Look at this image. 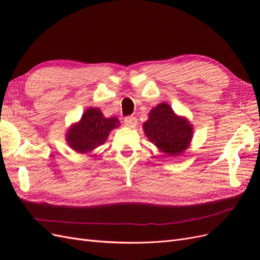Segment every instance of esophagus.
Here are the masks:
<instances>
[{"label": "esophagus", "mask_w": 260, "mask_h": 260, "mask_svg": "<svg viewBox=\"0 0 260 260\" xmlns=\"http://www.w3.org/2000/svg\"><path fill=\"white\" fill-rule=\"evenodd\" d=\"M123 121H124V124L127 125V127H129V128H135L136 125H137V123H138L137 118L133 117V116L125 117Z\"/></svg>", "instance_id": "1"}]
</instances>
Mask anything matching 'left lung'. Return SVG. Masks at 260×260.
Segmentation results:
<instances>
[{
	"instance_id": "8db88e82",
	"label": "left lung",
	"mask_w": 260,
	"mask_h": 260,
	"mask_svg": "<svg viewBox=\"0 0 260 260\" xmlns=\"http://www.w3.org/2000/svg\"><path fill=\"white\" fill-rule=\"evenodd\" d=\"M143 130L149 142L166 156L182 154L193 138V125L185 117L177 116L166 103L158 104L149 112Z\"/></svg>"
}]
</instances>
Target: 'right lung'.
Returning <instances> with one entry per match:
<instances>
[{"label": "right lung", "mask_w": 260, "mask_h": 260, "mask_svg": "<svg viewBox=\"0 0 260 260\" xmlns=\"http://www.w3.org/2000/svg\"><path fill=\"white\" fill-rule=\"evenodd\" d=\"M120 124L116 117H104L99 108L90 107L79 122L73 124L66 133V141L74 151L88 154L106 142L109 132Z\"/></svg>", "instance_id": "add662e5"}]
</instances>
